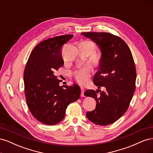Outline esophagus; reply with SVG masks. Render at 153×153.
<instances>
[{"instance_id":"esophagus-1","label":"esophagus","mask_w":153,"mask_h":153,"mask_svg":"<svg viewBox=\"0 0 153 153\" xmlns=\"http://www.w3.org/2000/svg\"><path fill=\"white\" fill-rule=\"evenodd\" d=\"M80 89H81V96H82V97H84V96H84V92H85L84 88L81 87Z\"/></svg>"}]
</instances>
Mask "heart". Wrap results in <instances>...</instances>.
Masks as SVG:
<instances>
[{
	"mask_svg": "<svg viewBox=\"0 0 153 153\" xmlns=\"http://www.w3.org/2000/svg\"><path fill=\"white\" fill-rule=\"evenodd\" d=\"M92 68L89 65H86L77 69L74 73V76L76 81L80 84H84L87 82L88 78L91 76Z\"/></svg>",
	"mask_w": 153,
	"mask_h": 153,
	"instance_id": "1",
	"label": "heart"
}]
</instances>
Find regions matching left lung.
<instances>
[{"label": "left lung", "mask_w": 153, "mask_h": 153, "mask_svg": "<svg viewBox=\"0 0 153 153\" xmlns=\"http://www.w3.org/2000/svg\"><path fill=\"white\" fill-rule=\"evenodd\" d=\"M98 46L101 53L93 83L100 89L87 90L84 95L96 101V108L86 114L97 125L112 124L126 112L135 90L137 73L131 50L119 37L107 32H82ZM100 91V94L97 93Z\"/></svg>", "instance_id": "obj_1"}]
</instances>
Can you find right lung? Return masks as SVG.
<instances>
[{
  "label": "right lung",
  "instance_id": "obj_1",
  "mask_svg": "<svg viewBox=\"0 0 153 153\" xmlns=\"http://www.w3.org/2000/svg\"><path fill=\"white\" fill-rule=\"evenodd\" d=\"M73 37L63 35L42 41L32 51L26 64L24 80L27 103L33 116L45 124L61 122L67 106L80 96L77 84L64 89L54 75L64 65L62 47Z\"/></svg>",
  "mask_w": 153,
  "mask_h": 153
}]
</instances>
